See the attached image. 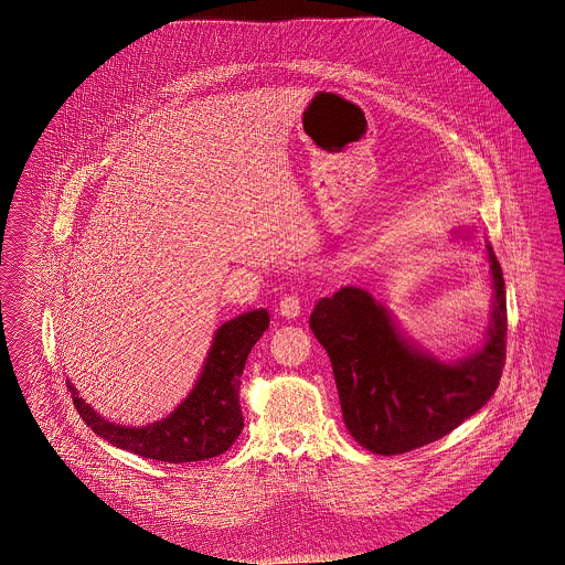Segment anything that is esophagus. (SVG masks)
Masks as SVG:
<instances>
[{
  "label": "esophagus",
  "mask_w": 565,
  "mask_h": 565,
  "mask_svg": "<svg viewBox=\"0 0 565 565\" xmlns=\"http://www.w3.org/2000/svg\"><path fill=\"white\" fill-rule=\"evenodd\" d=\"M279 313L288 320H295L300 316V296L298 295H284L279 300Z\"/></svg>",
  "instance_id": "obj_1"
}]
</instances>
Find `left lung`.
<instances>
[{"label": "left lung", "mask_w": 565, "mask_h": 565, "mask_svg": "<svg viewBox=\"0 0 565 565\" xmlns=\"http://www.w3.org/2000/svg\"><path fill=\"white\" fill-rule=\"evenodd\" d=\"M493 275V322L483 350L443 364L408 345L387 311L360 288L322 298L309 326L330 358L345 426L379 456H398L447 436L500 385L507 362V290L487 243Z\"/></svg>", "instance_id": "left-lung-1"}]
</instances>
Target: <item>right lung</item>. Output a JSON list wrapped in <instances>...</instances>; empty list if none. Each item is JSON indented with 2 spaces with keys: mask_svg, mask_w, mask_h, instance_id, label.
I'll return each instance as SVG.
<instances>
[{
  "mask_svg": "<svg viewBox=\"0 0 565 565\" xmlns=\"http://www.w3.org/2000/svg\"><path fill=\"white\" fill-rule=\"evenodd\" d=\"M267 328V309H256L222 323L215 332L203 373L189 398L167 419L146 428L109 424L76 396L74 385H70V392H74V404L84 424L114 447L167 463L222 456L242 434L239 387L243 366Z\"/></svg>",
  "mask_w": 565,
  "mask_h": 565,
  "instance_id": "add662e5",
  "label": "right lung"
}]
</instances>
